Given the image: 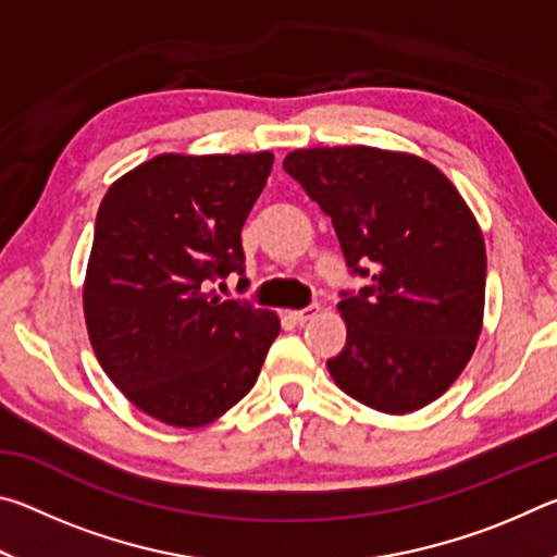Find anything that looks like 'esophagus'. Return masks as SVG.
I'll use <instances>...</instances> for the list:
<instances>
[{
	"mask_svg": "<svg viewBox=\"0 0 557 557\" xmlns=\"http://www.w3.org/2000/svg\"><path fill=\"white\" fill-rule=\"evenodd\" d=\"M317 314H319V305H307L305 309H295V312H289V317L295 319L297 324H305V322H309V319L317 317Z\"/></svg>",
	"mask_w": 557,
	"mask_h": 557,
	"instance_id": "obj_1",
	"label": "esophagus"
}]
</instances>
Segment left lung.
I'll return each instance as SVG.
<instances>
[{
	"label": "left lung",
	"instance_id": "left-lung-1",
	"mask_svg": "<svg viewBox=\"0 0 557 557\" xmlns=\"http://www.w3.org/2000/svg\"><path fill=\"white\" fill-rule=\"evenodd\" d=\"M285 172L336 231L358 292H338L346 346L326 369L373 410L437 400L465 371L484 317L486 250L465 199L437 166L375 147H317Z\"/></svg>",
	"mask_w": 557,
	"mask_h": 557
}]
</instances>
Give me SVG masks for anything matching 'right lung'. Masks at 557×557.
<instances>
[{
    "label": "right lung",
    "instance_id": "right-lung-1",
    "mask_svg": "<svg viewBox=\"0 0 557 557\" xmlns=\"http://www.w3.org/2000/svg\"><path fill=\"white\" fill-rule=\"evenodd\" d=\"M275 157L162 154L108 188L83 307L92 351L139 410L201 428L250 393L280 319L215 282L245 272L243 223Z\"/></svg>",
    "mask_w": 557,
    "mask_h": 557
}]
</instances>
